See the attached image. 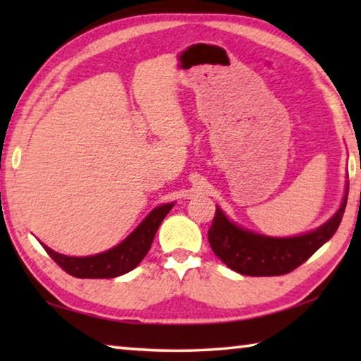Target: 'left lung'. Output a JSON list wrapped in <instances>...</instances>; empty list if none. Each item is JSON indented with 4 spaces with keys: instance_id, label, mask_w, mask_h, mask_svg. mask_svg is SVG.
Instances as JSON below:
<instances>
[{
    "instance_id": "obj_1",
    "label": "left lung",
    "mask_w": 361,
    "mask_h": 361,
    "mask_svg": "<svg viewBox=\"0 0 361 361\" xmlns=\"http://www.w3.org/2000/svg\"><path fill=\"white\" fill-rule=\"evenodd\" d=\"M347 194L336 215L314 232L290 239L255 234L232 224L218 209L209 229V242L215 255L232 271L253 277L283 276L307 261L338 231L347 205Z\"/></svg>"
}]
</instances>
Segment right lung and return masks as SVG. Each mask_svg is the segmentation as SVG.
Segmentation results:
<instances>
[{"label":"right lung","instance_id":"1","mask_svg":"<svg viewBox=\"0 0 361 361\" xmlns=\"http://www.w3.org/2000/svg\"><path fill=\"white\" fill-rule=\"evenodd\" d=\"M173 204H166L152 210L143 223L119 243L118 247L108 250L105 253L95 256H85V258H73L52 252L46 245L44 250L47 255L63 269L66 274L78 279H111L122 276V274L130 272L135 269L142 259L149 252L151 243L154 240L156 231L161 226L162 219L172 210Z\"/></svg>","mask_w":361,"mask_h":361}]
</instances>
